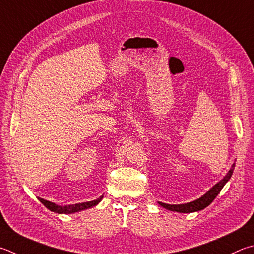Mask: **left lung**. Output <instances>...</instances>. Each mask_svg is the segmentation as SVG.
<instances>
[{"label":"left lung","mask_w":254,"mask_h":254,"mask_svg":"<svg viewBox=\"0 0 254 254\" xmlns=\"http://www.w3.org/2000/svg\"><path fill=\"white\" fill-rule=\"evenodd\" d=\"M234 165L236 164L232 165L231 169H230L229 172L227 173V175H225L220 182H218L215 186L212 187L204 195H202L201 197H199V199H196L192 202H189V203H184V204H167V203H162V202H159V204L161 206H163L164 209L174 211V212H180V213H191V212L203 210L204 207H206L207 205H210L212 203V201L215 199L216 195H218L220 191L222 190V188L225 186V183L231 179L233 174Z\"/></svg>","instance_id":"left-lung-1"}]
</instances>
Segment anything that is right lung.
<instances>
[{
	"instance_id": "obj_1",
	"label": "right lung",
	"mask_w": 254,
	"mask_h": 254,
	"mask_svg": "<svg viewBox=\"0 0 254 254\" xmlns=\"http://www.w3.org/2000/svg\"><path fill=\"white\" fill-rule=\"evenodd\" d=\"M102 197L103 195L93 201L83 202V203H76V204H70V205H63V206L55 204L53 202L41 199V197H38V199L41 201V203H42L44 206H47L50 211L55 212V213H59V214H70V213H75V212H79V211L90 209V207H93L94 205L98 204L101 200H102Z\"/></svg>"
}]
</instances>
